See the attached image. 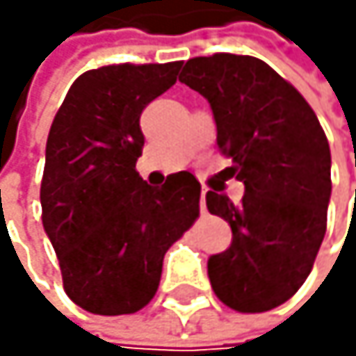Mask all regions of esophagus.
I'll list each match as a JSON object with an SVG mask.
<instances>
[{"label":"esophagus","mask_w":356,"mask_h":356,"mask_svg":"<svg viewBox=\"0 0 356 356\" xmlns=\"http://www.w3.org/2000/svg\"><path fill=\"white\" fill-rule=\"evenodd\" d=\"M204 194H207V188L202 186V190H200V211L204 213Z\"/></svg>","instance_id":"34e87169"}]
</instances>
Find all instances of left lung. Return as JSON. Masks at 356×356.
I'll return each mask as SVG.
<instances>
[{
    "label": "left lung",
    "mask_w": 356,
    "mask_h": 356,
    "mask_svg": "<svg viewBox=\"0 0 356 356\" xmlns=\"http://www.w3.org/2000/svg\"><path fill=\"white\" fill-rule=\"evenodd\" d=\"M179 81L207 98L228 172L245 186L239 204L207 192L209 213L232 230L230 248L207 263L211 289L237 312L273 309L301 289L325 239L327 136L303 95L258 57H194Z\"/></svg>",
    "instance_id": "obj_1"
}]
</instances>
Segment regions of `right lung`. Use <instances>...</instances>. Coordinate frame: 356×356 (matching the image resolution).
Listing matches in <instances>:
<instances>
[{
	"mask_svg": "<svg viewBox=\"0 0 356 356\" xmlns=\"http://www.w3.org/2000/svg\"><path fill=\"white\" fill-rule=\"evenodd\" d=\"M181 61L119 63L83 72L47 138L42 226L63 291L79 307L119 316L154 299L166 250L198 218L200 184L188 170L152 188L136 172L143 108L170 89Z\"/></svg>",
	"mask_w": 356,
	"mask_h": 356,
	"instance_id": "1",
	"label": "right lung"
}]
</instances>
